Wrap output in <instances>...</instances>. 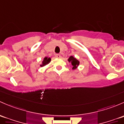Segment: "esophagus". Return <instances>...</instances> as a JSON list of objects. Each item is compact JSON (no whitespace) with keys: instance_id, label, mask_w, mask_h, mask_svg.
Returning a JSON list of instances; mask_svg holds the SVG:
<instances>
[{"instance_id":"obj_1","label":"esophagus","mask_w":124,"mask_h":124,"mask_svg":"<svg viewBox=\"0 0 124 124\" xmlns=\"http://www.w3.org/2000/svg\"><path fill=\"white\" fill-rule=\"evenodd\" d=\"M56 57L58 58H61V55L60 54H56Z\"/></svg>"}]
</instances>
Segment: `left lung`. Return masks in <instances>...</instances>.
<instances>
[{
	"label": "left lung",
	"instance_id": "1",
	"mask_svg": "<svg viewBox=\"0 0 124 124\" xmlns=\"http://www.w3.org/2000/svg\"><path fill=\"white\" fill-rule=\"evenodd\" d=\"M68 62H70V63H71V65H72V69L73 70L77 68L79 64V61L77 59L75 58L74 56H70V58H68Z\"/></svg>",
	"mask_w": 124,
	"mask_h": 124
}]
</instances>
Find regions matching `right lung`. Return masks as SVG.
I'll list each match as a JSON object with an SVG mask.
<instances>
[{
	"mask_svg": "<svg viewBox=\"0 0 124 124\" xmlns=\"http://www.w3.org/2000/svg\"><path fill=\"white\" fill-rule=\"evenodd\" d=\"M51 61V58H48V57H45L44 58L42 62H41V64L40 65V66H45L46 65L49 64V63Z\"/></svg>",
	"mask_w": 124,
	"mask_h": 124,
	"instance_id": "obj_1",
	"label": "right lung"
}]
</instances>
